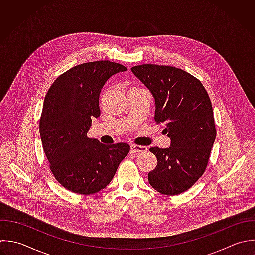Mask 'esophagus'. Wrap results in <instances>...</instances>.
I'll return each mask as SVG.
<instances>
[{
    "instance_id": "1",
    "label": "esophagus",
    "mask_w": 255,
    "mask_h": 255,
    "mask_svg": "<svg viewBox=\"0 0 255 255\" xmlns=\"http://www.w3.org/2000/svg\"><path fill=\"white\" fill-rule=\"evenodd\" d=\"M148 148L145 146H138V145H131V152L133 153H144L147 152Z\"/></svg>"
}]
</instances>
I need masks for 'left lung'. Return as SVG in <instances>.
I'll use <instances>...</instances> for the list:
<instances>
[{
	"label": "left lung",
	"instance_id": "left-lung-1",
	"mask_svg": "<svg viewBox=\"0 0 255 255\" xmlns=\"http://www.w3.org/2000/svg\"><path fill=\"white\" fill-rule=\"evenodd\" d=\"M131 70L151 91L155 121L166 126L171 139L169 148L150 149L158 164L149 183L163 195L182 194L205 173L216 140L209 94L198 78L174 66L142 64Z\"/></svg>",
	"mask_w": 255,
	"mask_h": 255
}]
</instances>
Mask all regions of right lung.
<instances>
[{
  "mask_svg": "<svg viewBox=\"0 0 255 255\" xmlns=\"http://www.w3.org/2000/svg\"><path fill=\"white\" fill-rule=\"evenodd\" d=\"M127 68L109 60L85 62L59 75L49 87L39 120V134L49 168L66 190L92 195L113 179L128 155L126 143L104 145L87 137L100 116L99 94L105 82Z\"/></svg>",
  "mask_w": 255,
  "mask_h": 255,
  "instance_id": "add662e5",
  "label": "right lung"
}]
</instances>
